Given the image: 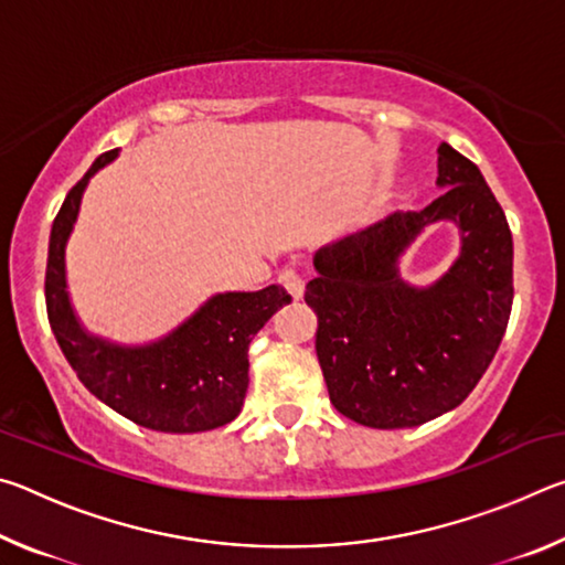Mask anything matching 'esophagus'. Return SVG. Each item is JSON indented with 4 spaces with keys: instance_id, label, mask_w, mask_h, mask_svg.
Listing matches in <instances>:
<instances>
[{
    "instance_id": "esophagus-1",
    "label": "esophagus",
    "mask_w": 565,
    "mask_h": 565,
    "mask_svg": "<svg viewBox=\"0 0 565 565\" xmlns=\"http://www.w3.org/2000/svg\"><path fill=\"white\" fill-rule=\"evenodd\" d=\"M279 284L294 296V299H301V296H303V279L296 269H284L279 274Z\"/></svg>"
}]
</instances>
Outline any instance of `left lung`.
Listing matches in <instances>:
<instances>
[{
  "label": "left lung",
  "mask_w": 565,
  "mask_h": 565,
  "mask_svg": "<svg viewBox=\"0 0 565 565\" xmlns=\"http://www.w3.org/2000/svg\"><path fill=\"white\" fill-rule=\"evenodd\" d=\"M446 189L424 212H394L321 246L303 299L319 317L317 356L333 408L361 426L411 428L456 408L486 374L509 327L513 238L473 161L446 141ZM454 221L462 252L428 287L397 262L426 225Z\"/></svg>",
  "instance_id": "obj_1"
}]
</instances>
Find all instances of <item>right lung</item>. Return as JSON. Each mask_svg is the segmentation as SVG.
I'll return each instance as SVG.
<instances>
[{
  "label": "right lung",
  "instance_id": "obj_1",
  "mask_svg": "<svg viewBox=\"0 0 565 565\" xmlns=\"http://www.w3.org/2000/svg\"><path fill=\"white\" fill-rule=\"evenodd\" d=\"M117 154L119 149H111L94 161L52 224L44 281L50 327L82 384L124 418L164 434L212 431L242 411L248 343L291 296L276 284L262 291L214 294L167 337L139 347L84 329L66 291V242L89 179Z\"/></svg>",
  "mask_w": 565,
  "mask_h": 565
}]
</instances>
